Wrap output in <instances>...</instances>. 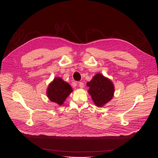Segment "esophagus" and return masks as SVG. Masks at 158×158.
<instances>
[{
	"label": "esophagus",
	"mask_w": 158,
	"mask_h": 158,
	"mask_svg": "<svg viewBox=\"0 0 158 158\" xmlns=\"http://www.w3.org/2000/svg\"><path fill=\"white\" fill-rule=\"evenodd\" d=\"M78 85H79V87L81 88H83L84 86V83H83V82H79V83H78Z\"/></svg>",
	"instance_id": "obj_1"
}]
</instances>
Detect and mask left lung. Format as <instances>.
Segmentation results:
<instances>
[{"label": "left lung", "instance_id": "1", "mask_svg": "<svg viewBox=\"0 0 158 158\" xmlns=\"http://www.w3.org/2000/svg\"><path fill=\"white\" fill-rule=\"evenodd\" d=\"M87 86L89 87L88 92L97 107H102L106 106L114 96L113 83L101 73L95 74L91 81L87 82Z\"/></svg>", "mask_w": 158, "mask_h": 158}]
</instances>
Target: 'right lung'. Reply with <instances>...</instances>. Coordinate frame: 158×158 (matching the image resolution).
I'll return each instance as SVG.
<instances>
[{"label": "right lung", "instance_id": "right-lung-1", "mask_svg": "<svg viewBox=\"0 0 158 158\" xmlns=\"http://www.w3.org/2000/svg\"><path fill=\"white\" fill-rule=\"evenodd\" d=\"M73 89L60 77H55L47 89V96L51 102L62 106Z\"/></svg>", "mask_w": 158, "mask_h": 158}]
</instances>
